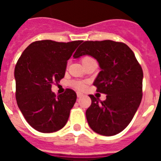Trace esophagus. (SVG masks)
Segmentation results:
<instances>
[{
  "label": "esophagus",
  "mask_w": 161,
  "mask_h": 161,
  "mask_svg": "<svg viewBox=\"0 0 161 161\" xmlns=\"http://www.w3.org/2000/svg\"><path fill=\"white\" fill-rule=\"evenodd\" d=\"M83 96V94L80 93H77V97H81Z\"/></svg>",
  "instance_id": "34e87169"
}]
</instances>
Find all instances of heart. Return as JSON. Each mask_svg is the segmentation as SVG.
<instances>
[{
    "label": "heart",
    "instance_id": "1",
    "mask_svg": "<svg viewBox=\"0 0 161 161\" xmlns=\"http://www.w3.org/2000/svg\"><path fill=\"white\" fill-rule=\"evenodd\" d=\"M89 59H93L91 57H89V56H85V57L82 59V62H85V61L86 60H89ZM72 85H73L74 87L76 88V89H79V90H82V89H85V84L83 83V82H78V81H76V82H73L72 83Z\"/></svg>",
    "mask_w": 161,
    "mask_h": 161
}]
</instances>
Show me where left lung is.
I'll return each instance as SVG.
<instances>
[{"label":"left lung","mask_w":161,"mask_h":161,"mask_svg":"<svg viewBox=\"0 0 161 161\" xmlns=\"http://www.w3.org/2000/svg\"><path fill=\"white\" fill-rule=\"evenodd\" d=\"M83 55L92 56L98 62L101 72L93 85L97 92L107 94L103 102L89 95L92 104L85 113L88 123L99 135H117L128 126L141 102V66L127 45L112 40L85 41L73 57Z\"/></svg>","instance_id":"8db88e82"}]
</instances>
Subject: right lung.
I'll use <instances>...</instances> for the list:
<instances>
[{
    "label": "right lung",
    "mask_w": 161,
    "mask_h": 161,
    "mask_svg": "<svg viewBox=\"0 0 161 161\" xmlns=\"http://www.w3.org/2000/svg\"><path fill=\"white\" fill-rule=\"evenodd\" d=\"M82 41H36L18 59L14 70L19 109L33 128L52 133L63 128L76 100L73 90L56 97L52 85L64 78L67 61Z\"/></svg>",
    "instance_id": "right-lung-1"
}]
</instances>
